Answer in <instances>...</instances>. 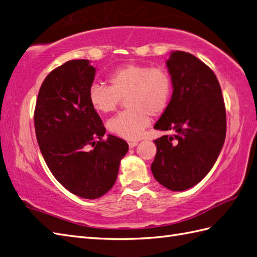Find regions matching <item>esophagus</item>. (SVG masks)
<instances>
[{
  "instance_id": "1",
  "label": "esophagus",
  "mask_w": 257,
  "mask_h": 257,
  "mask_svg": "<svg viewBox=\"0 0 257 257\" xmlns=\"http://www.w3.org/2000/svg\"><path fill=\"white\" fill-rule=\"evenodd\" d=\"M137 145H138V141H129L128 142L129 148H135Z\"/></svg>"
}]
</instances>
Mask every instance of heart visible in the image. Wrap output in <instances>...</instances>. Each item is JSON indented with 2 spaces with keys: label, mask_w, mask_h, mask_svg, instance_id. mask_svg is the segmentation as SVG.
<instances>
[{
  "label": "heart",
  "mask_w": 257,
  "mask_h": 257,
  "mask_svg": "<svg viewBox=\"0 0 257 257\" xmlns=\"http://www.w3.org/2000/svg\"><path fill=\"white\" fill-rule=\"evenodd\" d=\"M110 86L93 84L88 89L89 104L99 114L117 109L126 98L128 110L107 122L110 134L127 140L139 139L150 124L168 109L173 94V80L164 68L130 63L109 74Z\"/></svg>",
  "instance_id": "b5f03b06"
}]
</instances>
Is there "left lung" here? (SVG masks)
<instances>
[{
    "instance_id": "left-lung-1",
    "label": "left lung",
    "mask_w": 257,
    "mask_h": 257,
    "mask_svg": "<svg viewBox=\"0 0 257 257\" xmlns=\"http://www.w3.org/2000/svg\"><path fill=\"white\" fill-rule=\"evenodd\" d=\"M166 65L173 94L154 128L173 135L154 140L151 171L164 187L182 192L198 184L216 163L225 139V106L216 74L192 53L172 52Z\"/></svg>"
}]
</instances>
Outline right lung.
<instances>
[{
    "label": "right lung",
    "mask_w": 257,
    "mask_h": 257,
    "mask_svg": "<svg viewBox=\"0 0 257 257\" xmlns=\"http://www.w3.org/2000/svg\"><path fill=\"white\" fill-rule=\"evenodd\" d=\"M94 76L95 68L85 59L52 70L40 86L34 114L39 149L52 175L86 199L114 186L129 148L115 136L103 139L106 129L88 100Z\"/></svg>",
    "instance_id": "1"
}]
</instances>
